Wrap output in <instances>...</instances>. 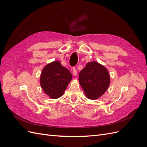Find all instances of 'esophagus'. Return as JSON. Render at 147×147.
Segmentation results:
<instances>
[{
    "instance_id": "esophagus-1",
    "label": "esophagus",
    "mask_w": 147,
    "mask_h": 147,
    "mask_svg": "<svg viewBox=\"0 0 147 147\" xmlns=\"http://www.w3.org/2000/svg\"><path fill=\"white\" fill-rule=\"evenodd\" d=\"M77 74V69H75V68H74L73 69V75H74V76H76Z\"/></svg>"
}]
</instances>
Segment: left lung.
<instances>
[{
	"label": "left lung",
	"mask_w": 147,
	"mask_h": 147,
	"mask_svg": "<svg viewBox=\"0 0 147 147\" xmlns=\"http://www.w3.org/2000/svg\"><path fill=\"white\" fill-rule=\"evenodd\" d=\"M79 82L87 98L95 100L107 90L110 77L107 69L104 65L92 61L88 63L80 71Z\"/></svg>",
	"instance_id": "obj_1"
}]
</instances>
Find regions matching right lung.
Returning a JSON list of instances; mask_svg holds the SVG:
<instances>
[{
  "mask_svg": "<svg viewBox=\"0 0 147 147\" xmlns=\"http://www.w3.org/2000/svg\"><path fill=\"white\" fill-rule=\"evenodd\" d=\"M72 78L70 71L62 65L59 61H56L44 67L40 83L45 94L55 99L63 95Z\"/></svg>",
  "mask_w": 147,
  "mask_h": 147,
  "instance_id": "right-lung-1",
  "label": "right lung"
}]
</instances>
